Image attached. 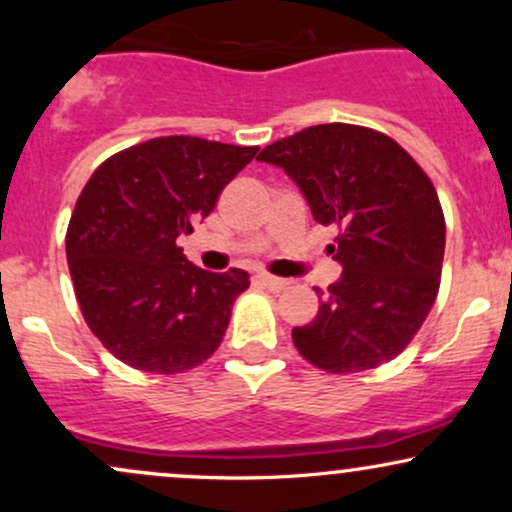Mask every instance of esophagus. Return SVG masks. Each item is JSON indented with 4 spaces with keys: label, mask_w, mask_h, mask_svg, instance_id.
<instances>
[{
    "label": "esophagus",
    "mask_w": 512,
    "mask_h": 512,
    "mask_svg": "<svg viewBox=\"0 0 512 512\" xmlns=\"http://www.w3.org/2000/svg\"><path fill=\"white\" fill-rule=\"evenodd\" d=\"M255 281L269 291H284L286 286H289V281L279 279V276H272V274H257Z\"/></svg>",
    "instance_id": "1"
}]
</instances>
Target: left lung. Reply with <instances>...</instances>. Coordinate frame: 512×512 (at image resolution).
<instances>
[{
	"label": "left lung",
	"instance_id": "8db88e82",
	"mask_svg": "<svg viewBox=\"0 0 512 512\" xmlns=\"http://www.w3.org/2000/svg\"><path fill=\"white\" fill-rule=\"evenodd\" d=\"M257 161L284 170L313 219L339 228L330 252L342 276L315 286L320 310L293 327L296 349L330 373L402 354L436 301L445 252L443 209L419 163L395 139L344 122L279 139Z\"/></svg>",
	"mask_w": 512,
	"mask_h": 512
}]
</instances>
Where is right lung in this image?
Here are the masks:
<instances>
[{
	"mask_svg": "<svg viewBox=\"0 0 512 512\" xmlns=\"http://www.w3.org/2000/svg\"><path fill=\"white\" fill-rule=\"evenodd\" d=\"M257 151L158 137L110 156L86 182L69 221L67 262L88 327L122 363L182 373L221 344L250 274L204 272L178 240L207 219Z\"/></svg>",
	"mask_w": 512,
	"mask_h": 512,
	"instance_id": "right-lung-1",
	"label": "right lung"
}]
</instances>
